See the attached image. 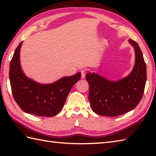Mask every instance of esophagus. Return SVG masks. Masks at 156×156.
Masks as SVG:
<instances>
[{"mask_svg": "<svg viewBox=\"0 0 156 156\" xmlns=\"http://www.w3.org/2000/svg\"><path fill=\"white\" fill-rule=\"evenodd\" d=\"M80 72H81V77H82V78H84L85 76H86V72H87V71H86V69H81Z\"/></svg>", "mask_w": 156, "mask_h": 156, "instance_id": "obj_1", "label": "esophagus"}]
</instances>
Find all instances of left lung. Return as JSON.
<instances>
[{
    "mask_svg": "<svg viewBox=\"0 0 156 156\" xmlns=\"http://www.w3.org/2000/svg\"><path fill=\"white\" fill-rule=\"evenodd\" d=\"M134 48L135 62L133 70L127 77L117 82L108 80L94 73H88V98L95 113L117 117L133 110L143 97L147 80L146 64L137 42L129 39Z\"/></svg>",
    "mask_w": 156,
    "mask_h": 156,
    "instance_id": "left-lung-1",
    "label": "left lung"
}]
</instances>
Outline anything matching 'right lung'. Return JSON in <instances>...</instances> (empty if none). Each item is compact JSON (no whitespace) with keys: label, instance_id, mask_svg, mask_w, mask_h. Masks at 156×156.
Listing matches in <instances>:
<instances>
[{"label":"right lung","instance_id":"obj_1","mask_svg":"<svg viewBox=\"0 0 156 156\" xmlns=\"http://www.w3.org/2000/svg\"><path fill=\"white\" fill-rule=\"evenodd\" d=\"M22 43L16 48L10 64L9 78L13 98L27 113L39 117H54L62 110L72 87L80 79V72L49 84L32 80L25 75L20 65Z\"/></svg>","mask_w":156,"mask_h":156}]
</instances>
